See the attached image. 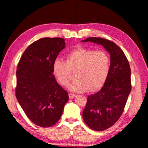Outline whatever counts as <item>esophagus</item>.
Masks as SVG:
<instances>
[{
  "label": "esophagus",
  "instance_id": "34e87169",
  "mask_svg": "<svg viewBox=\"0 0 148 148\" xmlns=\"http://www.w3.org/2000/svg\"><path fill=\"white\" fill-rule=\"evenodd\" d=\"M77 97L76 95L72 94V93H70V94H69V98L71 99H74V98H75V97Z\"/></svg>",
  "mask_w": 148,
  "mask_h": 148
}]
</instances>
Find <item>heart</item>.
I'll list each match as a JSON object with an SVG mask.
<instances>
[{
  "mask_svg": "<svg viewBox=\"0 0 148 148\" xmlns=\"http://www.w3.org/2000/svg\"><path fill=\"white\" fill-rule=\"evenodd\" d=\"M66 61L56 59L53 64V74L60 84L66 87L71 79V71H77L76 80L69 89L74 92L95 91L103 86L108 76L110 57L103 51L78 47L66 55Z\"/></svg>",
  "mask_w": 148,
  "mask_h": 148,
  "instance_id": "obj_1",
  "label": "heart"
}]
</instances>
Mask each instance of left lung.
<instances>
[{"mask_svg": "<svg viewBox=\"0 0 148 148\" xmlns=\"http://www.w3.org/2000/svg\"><path fill=\"white\" fill-rule=\"evenodd\" d=\"M82 42L101 45L110 55V72L101 89L89 95L83 119L97 131L110 128L119 119L131 91V68L126 56L114 42L102 38H87Z\"/></svg>", "mask_w": 148, "mask_h": 148, "instance_id": "8db88e82", "label": "left lung"}]
</instances>
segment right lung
<instances>
[{
	"label": "right lung",
	"mask_w": 148,
	"mask_h": 148,
	"mask_svg": "<svg viewBox=\"0 0 148 148\" xmlns=\"http://www.w3.org/2000/svg\"><path fill=\"white\" fill-rule=\"evenodd\" d=\"M64 47L63 38L39 39L25 49L17 66V100L29 119L40 127L56 124L69 101L68 92L53 74V62Z\"/></svg>",
	"instance_id": "1"
}]
</instances>
